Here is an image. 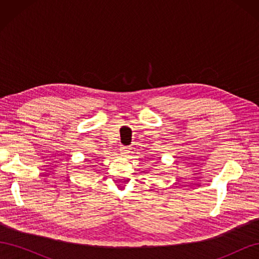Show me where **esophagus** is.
Listing matches in <instances>:
<instances>
[{
	"label": "esophagus",
	"instance_id": "1",
	"mask_svg": "<svg viewBox=\"0 0 259 259\" xmlns=\"http://www.w3.org/2000/svg\"><path fill=\"white\" fill-rule=\"evenodd\" d=\"M130 151H131V148H130L128 146H122V147L120 148V152H121V154H122L123 156L128 155Z\"/></svg>",
	"mask_w": 259,
	"mask_h": 259
}]
</instances>
